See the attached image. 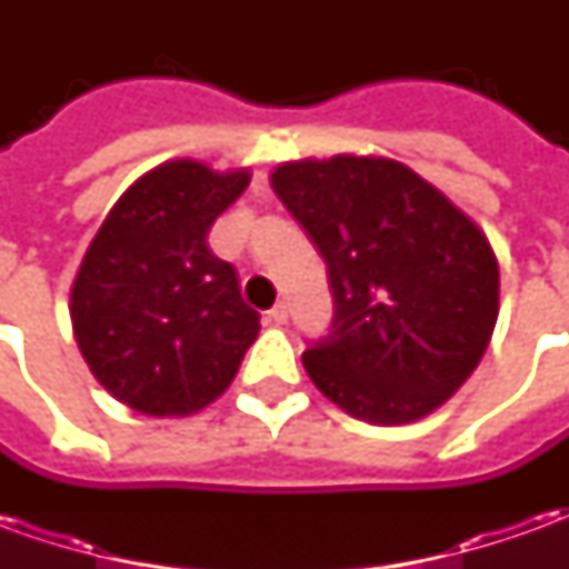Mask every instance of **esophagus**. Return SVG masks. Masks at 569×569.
Instances as JSON below:
<instances>
[{
    "label": "esophagus",
    "mask_w": 569,
    "mask_h": 569,
    "mask_svg": "<svg viewBox=\"0 0 569 569\" xmlns=\"http://www.w3.org/2000/svg\"><path fill=\"white\" fill-rule=\"evenodd\" d=\"M268 320L277 322V326H283V322L289 320V305H286V301H280V305H273V308L268 310Z\"/></svg>",
    "instance_id": "34e87169"
}]
</instances>
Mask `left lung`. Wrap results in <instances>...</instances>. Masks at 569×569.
I'll use <instances>...</instances> for the list:
<instances>
[{
    "mask_svg": "<svg viewBox=\"0 0 569 569\" xmlns=\"http://www.w3.org/2000/svg\"><path fill=\"white\" fill-rule=\"evenodd\" d=\"M271 186L329 264L332 326L301 357L317 390L378 427L448 402L485 357L500 313L485 231L390 158L289 161Z\"/></svg>",
    "mask_w": 569,
    "mask_h": 569,
    "instance_id": "left-lung-1",
    "label": "left lung"
}]
</instances>
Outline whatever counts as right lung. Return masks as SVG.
Instances as JSON below:
<instances>
[{
    "label": "right lung",
    "mask_w": 569,
    "mask_h": 569,
    "mask_svg": "<svg viewBox=\"0 0 569 569\" xmlns=\"http://www.w3.org/2000/svg\"><path fill=\"white\" fill-rule=\"evenodd\" d=\"M249 170L167 161L118 198L72 283L69 317L93 378L149 418H186L228 390L259 335L212 222Z\"/></svg>",
    "instance_id": "obj_1"
}]
</instances>
